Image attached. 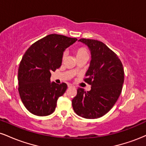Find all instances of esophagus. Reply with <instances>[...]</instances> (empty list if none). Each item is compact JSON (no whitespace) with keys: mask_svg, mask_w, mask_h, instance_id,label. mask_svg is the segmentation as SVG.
<instances>
[{"mask_svg":"<svg viewBox=\"0 0 146 146\" xmlns=\"http://www.w3.org/2000/svg\"><path fill=\"white\" fill-rule=\"evenodd\" d=\"M68 88H71V87H73V85L71 84H68Z\"/></svg>","mask_w":146,"mask_h":146,"instance_id":"esophagus-1","label":"esophagus"}]
</instances>
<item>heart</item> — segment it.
<instances>
[{
	"instance_id": "1",
	"label": "heart",
	"mask_w": 146,
	"mask_h": 146,
	"mask_svg": "<svg viewBox=\"0 0 146 146\" xmlns=\"http://www.w3.org/2000/svg\"><path fill=\"white\" fill-rule=\"evenodd\" d=\"M84 54H88L86 49L85 48H83V47L78 48V49H76V51H75V55H76V57H78L79 56H82V55H84ZM64 56L65 55H64L63 57H64ZM74 70L75 71L76 69H74Z\"/></svg>"
}]
</instances>
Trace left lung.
Listing matches in <instances>:
<instances>
[{
	"label": "left lung",
	"mask_w": 146,
	"mask_h": 146,
	"mask_svg": "<svg viewBox=\"0 0 146 146\" xmlns=\"http://www.w3.org/2000/svg\"><path fill=\"white\" fill-rule=\"evenodd\" d=\"M79 41L88 46L91 60L84 81L91 85L89 91L78 88L72 100L75 113L86 119L100 118L116 103L121 93L124 71L116 53L102 42L81 38Z\"/></svg>",
	"instance_id": "left-lung-1"
}]
</instances>
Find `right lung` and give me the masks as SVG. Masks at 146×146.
Segmentation results:
<instances>
[{"label": "right lung", "instance_id": "obj_1", "mask_svg": "<svg viewBox=\"0 0 146 146\" xmlns=\"http://www.w3.org/2000/svg\"><path fill=\"white\" fill-rule=\"evenodd\" d=\"M77 40L50 34L33 43L25 52L18 68V92L31 113L47 116L54 112L58 99L65 93L67 85L51 82V72L60 67L64 50Z\"/></svg>", "mask_w": 146, "mask_h": 146}]
</instances>
